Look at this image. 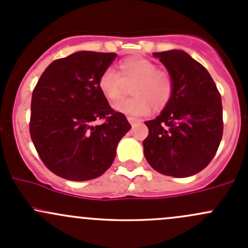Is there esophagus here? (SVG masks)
<instances>
[{"mask_svg": "<svg viewBox=\"0 0 248 248\" xmlns=\"http://www.w3.org/2000/svg\"><path fill=\"white\" fill-rule=\"evenodd\" d=\"M128 122L132 124V126H136V124H140V122H141V121H140V120L134 119V117H128Z\"/></svg>", "mask_w": 248, "mask_h": 248, "instance_id": "esophagus-1", "label": "esophagus"}]
</instances>
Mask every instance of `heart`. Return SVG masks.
Instances as JSON below:
<instances>
[{
  "mask_svg": "<svg viewBox=\"0 0 248 248\" xmlns=\"http://www.w3.org/2000/svg\"><path fill=\"white\" fill-rule=\"evenodd\" d=\"M119 73L107 69L98 79V87L109 101L122 98L127 86H132L131 99L117 102L115 110L129 116H140L164 109L174 92V80L167 71L144 57H127L117 66Z\"/></svg>",
  "mask_w": 248,
  "mask_h": 248,
  "instance_id": "1",
  "label": "heart"
}]
</instances>
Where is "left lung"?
Here are the masks:
<instances>
[{
  "mask_svg": "<svg viewBox=\"0 0 248 248\" xmlns=\"http://www.w3.org/2000/svg\"><path fill=\"white\" fill-rule=\"evenodd\" d=\"M154 56L172 77L174 92L161 114L145 122V158L163 175L192 176L212 161L221 142V94L205 67L187 52L169 50Z\"/></svg>",
  "mask_w": 248,
  "mask_h": 248,
  "instance_id": "1",
  "label": "left lung"
}]
</instances>
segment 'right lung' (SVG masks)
I'll use <instances>...</instances> for the list:
<instances>
[{
	"mask_svg": "<svg viewBox=\"0 0 248 248\" xmlns=\"http://www.w3.org/2000/svg\"><path fill=\"white\" fill-rule=\"evenodd\" d=\"M115 57L114 52L78 51L55 60L32 92L30 134L43 163L57 176L71 181L101 176L131 129L98 87ZM96 119L105 122L93 126Z\"/></svg>",
	"mask_w": 248,
	"mask_h": 248,
	"instance_id": "right-lung-1",
	"label": "right lung"
}]
</instances>
